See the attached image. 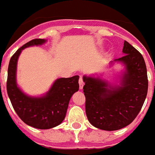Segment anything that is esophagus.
Returning <instances> with one entry per match:
<instances>
[{
    "label": "esophagus",
    "instance_id": "1",
    "mask_svg": "<svg viewBox=\"0 0 155 155\" xmlns=\"http://www.w3.org/2000/svg\"><path fill=\"white\" fill-rule=\"evenodd\" d=\"M83 86H84V81L82 80V78H80L79 79V88H80V90H82L83 89Z\"/></svg>",
    "mask_w": 155,
    "mask_h": 155
}]
</instances>
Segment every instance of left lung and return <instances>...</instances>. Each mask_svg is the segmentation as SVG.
<instances>
[{
  "instance_id": "1",
  "label": "left lung",
  "mask_w": 155,
  "mask_h": 155,
  "mask_svg": "<svg viewBox=\"0 0 155 155\" xmlns=\"http://www.w3.org/2000/svg\"><path fill=\"white\" fill-rule=\"evenodd\" d=\"M122 58L110 62L123 65L115 82L102 74L84 75L85 113L89 122L103 130H117L133 122L140 112L148 90L147 70L144 58L125 41Z\"/></svg>"
}]
</instances>
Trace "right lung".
<instances>
[{"instance_id": "add662e5", "label": "right lung", "mask_w": 155, "mask_h": 155, "mask_svg": "<svg viewBox=\"0 0 155 155\" xmlns=\"http://www.w3.org/2000/svg\"><path fill=\"white\" fill-rule=\"evenodd\" d=\"M46 41L34 39L17 49L9 61L7 79V93L14 110L25 124L41 130L54 128L63 122L72 95L79 90L78 75L58 78L45 94L35 97L26 94L17 85V61L22 50Z\"/></svg>"}]
</instances>
